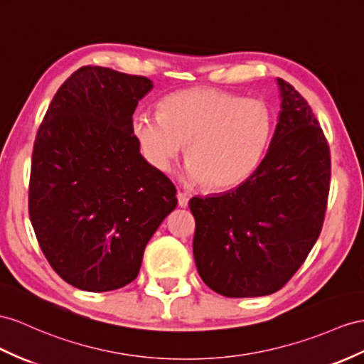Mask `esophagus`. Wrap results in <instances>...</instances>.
<instances>
[{
	"mask_svg": "<svg viewBox=\"0 0 364 364\" xmlns=\"http://www.w3.org/2000/svg\"><path fill=\"white\" fill-rule=\"evenodd\" d=\"M176 198H178V206H180V208H186V206H188V203H189L188 195L183 193V192H178V193H176Z\"/></svg>",
	"mask_w": 364,
	"mask_h": 364,
	"instance_id": "34e87169",
	"label": "esophagus"
}]
</instances>
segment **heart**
<instances>
[{"label":"heart","instance_id":"1","mask_svg":"<svg viewBox=\"0 0 364 364\" xmlns=\"http://www.w3.org/2000/svg\"><path fill=\"white\" fill-rule=\"evenodd\" d=\"M132 130L139 151L156 171H169L188 144V181L228 189L262 164L274 117L263 100L200 87L167 97L161 112H136Z\"/></svg>","mask_w":364,"mask_h":364}]
</instances>
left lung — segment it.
<instances>
[{
    "instance_id": "1",
    "label": "left lung",
    "mask_w": 364,
    "mask_h": 364,
    "mask_svg": "<svg viewBox=\"0 0 364 364\" xmlns=\"http://www.w3.org/2000/svg\"><path fill=\"white\" fill-rule=\"evenodd\" d=\"M277 82L282 110L258 169L235 189L189 201L197 271L230 298L279 291L318 240L328 206V141L307 101Z\"/></svg>"
}]
</instances>
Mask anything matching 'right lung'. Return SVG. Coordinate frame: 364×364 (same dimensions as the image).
I'll list each match as a JSON object with an SVG mask.
<instances>
[{"label":"right lung","instance_id":"obj_1","mask_svg":"<svg viewBox=\"0 0 364 364\" xmlns=\"http://www.w3.org/2000/svg\"><path fill=\"white\" fill-rule=\"evenodd\" d=\"M146 77L85 66L55 93L36 134L29 215L64 282L107 292L136 278L147 241L176 208L172 181L139 154L132 130Z\"/></svg>","mask_w":364,"mask_h":364}]
</instances>
